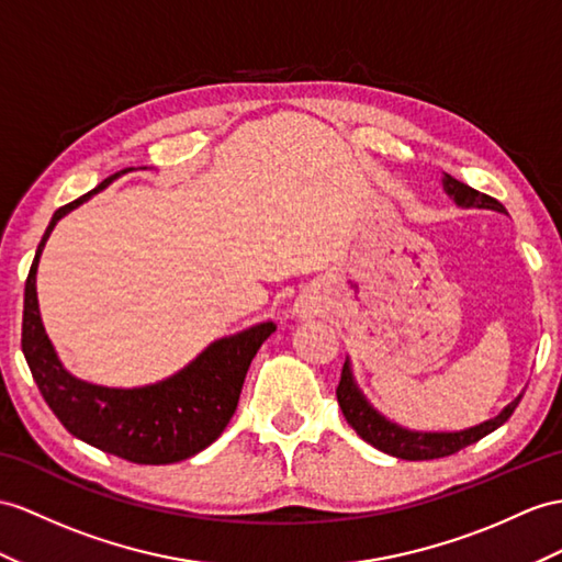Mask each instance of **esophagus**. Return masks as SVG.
<instances>
[{
    "mask_svg": "<svg viewBox=\"0 0 562 562\" xmlns=\"http://www.w3.org/2000/svg\"><path fill=\"white\" fill-rule=\"evenodd\" d=\"M297 312H305V307H303V305H300V307H297Z\"/></svg>",
    "mask_w": 562,
    "mask_h": 562,
    "instance_id": "1",
    "label": "esophagus"
}]
</instances>
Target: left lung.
Wrapping results in <instances>:
<instances>
[{
	"label": "left lung",
	"mask_w": 562,
	"mask_h": 562,
	"mask_svg": "<svg viewBox=\"0 0 562 562\" xmlns=\"http://www.w3.org/2000/svg\"><path fill=\"white\" fill-rule=\"evenodd\" d=\"M441 181H443L446 195L462 210H491V212L508 214L498 200L460 183L453 176L443 173ZM336 395H338L340 409H344L346 422L355 431H358L360 439L379 448L381 453H389V456L401 458V460H436V458L453 456V453H458V450L476 443L479 439H484V436H488L491 431L503 427V424L508 422L510 415L515 413L519 401H522V393H519L517 398L505 405L496 417H491L482 424H474V427H470V429L415 431V429L401 427V424H395L386 415H381L379 409L367 401V395L358 386V381H355L350 358H346L344 374H340V384L336 389Z\"/></svg>",
	"instance_id": "8db88e82"
}]
</instances>
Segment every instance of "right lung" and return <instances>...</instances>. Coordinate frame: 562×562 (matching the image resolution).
Returning a JSON list of instances; mask_svg holds the SVG:
<instances>
[{
    "mask_svg": "<svg viewBox=\"0 0 562 562\" xmlns=\"http://www.w3.org/2000/svg\"><path fill=\"white\" fill-rule=\"evenodd\" d=\"M128 171L135 169L104 178L90 193L54 212L25 281L21 348L45 403L76 439L138 464H171L198 456L222 436L238 407L248 367L265 340L277 331V324L259 322L238 334L216 338L195 360L155 384L114 389L68 372L40 317L35 285L40 255L59 218Z\"/></svg>",
    "mask_w": 562,
    "mask_h": 562,
    "instance_id": "add662e5",
    "label": "right lung"
}]
</instances>
